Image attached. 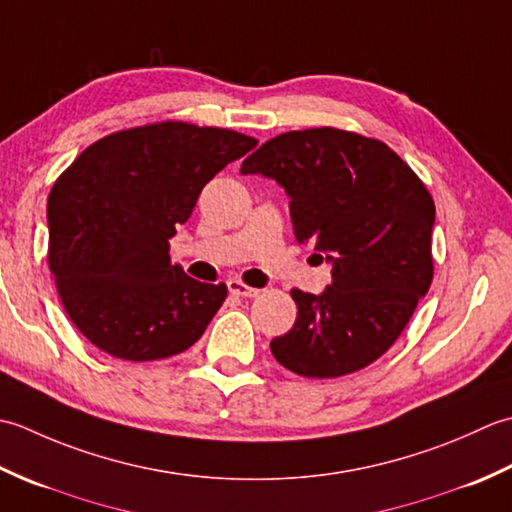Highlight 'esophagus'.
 Segmentation results:
<instances>
[{"label": "esophagus", "instance_id": "esophagus-1", "mask_svg": "<svg viewBox=\"0 0 512 512\" xmlns=\"http://www.w3.org/2000/svg\"><path fill=\"white\" fill-rule=\"evenodd\" d=\"M227 289H229V294H234V296H245V298H252V296H256L258 294V289H254V287H247L245 283H241V280H229L227 283Z\"/></svg>", "mask_w": 512, "mask_h": 512}]
</instances>
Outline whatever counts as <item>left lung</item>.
<instances>
[{"label": "left lung", "mask_w": 512, "mask_h": 512, "mask_svg": "<svg viewBox=\"0 0 512 512\" xmlns=\"http://www.w3.org/2000/svg\"><path fill=\"white\" fill-rule=\"evenodd\" d=\"M241 174L289 196L298 243L331 265L322 294L294 289V327L271 340L285 369L338 378L398 340L433 280L435 205L389 145L336 128L285 132L247 156Z\"/></svg>", "instance_id": "8db88e82"}]
</instances>
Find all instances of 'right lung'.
Returning <instances> with one entry per match:
<instances>
[{"mask_svg": "<svg viewBox=\"0 0 512 512\" xmlns=\"http://www.w3.org/2000/svg\"><path fill=\"white\" fill-rule=\"evenodd\" d=\"M256 148L245 134L165 121L92 143L48 198V263L75 327L114 358L190 349L227 287L170 263V238L203 187Z\"/></svg>", "mask_w": 512, "mask_h": 512, "instance_id": "obj_1", "label": "right lung"}]
</instances>
